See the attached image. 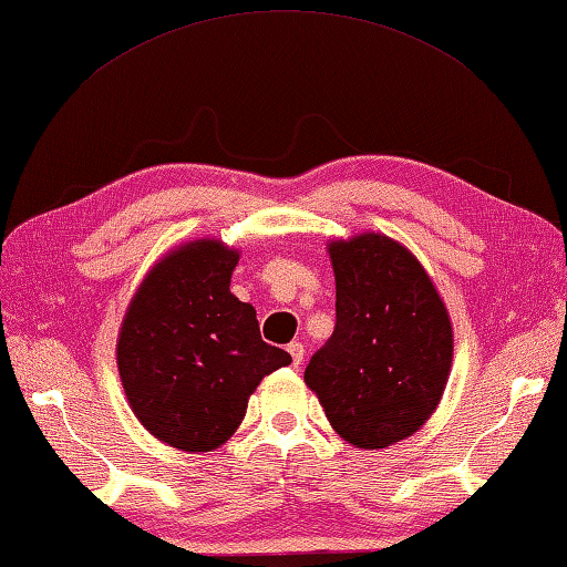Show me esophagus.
Returning a JSON list of instances; mask_svg holds the SVG:
<instances>
[{"label": "esophagus", "instance_id": "obj_1", "mask_svg": "<svg viewBox=\"0 0 567 567\" xmlns=\"http://www.w3.org/2000/svg\"><path fill=\"white\" fill-rule=\"evenodd\" d=\"M288 354H291V360H293V364L298 367L300 362H303V354H306V350H303V344H300V342H291V344H288Z\"/></svg>", "mask_w": 567, "mask_h": 567}]
</instances>
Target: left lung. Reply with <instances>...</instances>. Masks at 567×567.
<instances>
[{"label": "left lung", "mask_w": 567, "mask_h": 567, "mask_svg": "<svg viewBox=\"0 0 567 567\" xmlns=\"http://www.w3.org/2000/svg\"><path fill=\"white\" fill-rule=\"evenodd\" d=\"M334 330L306 384L344 441L394 445L431 419L453 364V326L419 259L384 235L332 241Z\"/></svg>", "instance_id": "obj_1"}]
</instances>
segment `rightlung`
Listing matches in <instances>:
<instances>
[{"mask_svg":"<svg viewBox=\"0 0 567 567\" xmlns=\"http://www.w3.org/2000/svg\"><path fill=\"white\" fill-rule=\"evenodd\" d=\"M235 249L198 239L148 271L126 310L117 364L124 394L148 433L186 453L223 445L259 381L291 364L261 340L249 303L229 293Z\"/></svg>","mask_w":567,"mask_h":567,"instance_id":"obj_1","label":"right lung"}]
</instances>
